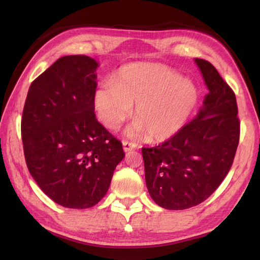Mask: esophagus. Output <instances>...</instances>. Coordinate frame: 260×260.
Segmentation results:
<instances>
[{"instance_id": "1", "label": "esophagus", "mask_w": 260, "mask_h": 260, "mask_svg": "<svg viewBox=\"0 0 260 260\" xmlns=\"http://www.w3.org/2000/svg\"><path fill=\"white\" fill-rule=\"evenodd\" d=\"M123 147H124V151L125 152H129L132 150H134V148H136L137 144H136V143H133V142L124 141L123 142Z\"/></svg>"}]
</instances>
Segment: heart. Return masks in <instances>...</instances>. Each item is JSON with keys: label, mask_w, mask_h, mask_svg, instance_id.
<instances>
[{"label": "heart", "mask_w": 260, "mask_h": 260, "mask_svg": "<svg viewBox=\"0 0 260 260\" xmlns=\"http://www.w3.org/2000/svg\"><path fill=\"white\" fill-rule=\"evenodd\" d=\"M199 99L197 86L176 71L157 63L127 64L113 85H103L93 95L98 119L109 129H118L133 112L136 120L128 135L152 142L167 141L183 127Z\"/></svg>", "instance_id": "heart-1"}]
</instances>
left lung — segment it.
Masks as SVG:
<instances>
[{"mask_svg":"<svg viewBox=\"0 0 260 260\" xmlns=\"http://www.w3.org/2000/svg\"><path fill=\"white\" fill-rule=\"evenodd\" d=\"M209 89L193 120L154 147H143L145 181L159 207L184 210L212 194L233 165L240 137L234 90L207 60L196 59Z\"/></svg>","mask_w":260,"mask_h":260,"instance_id":"obj_1","label":"left lung"}]
</instances>
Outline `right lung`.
Segmentation results:
<instances>
[{
  "label": "right lung",
  "instance_id": "add662e5",
  "mask_svg": "<svg viewBox=\"0 0 260 260\" xmlns=\"http://www.w3.org/2000/svg\"><path fill=\"white\" fill-rule=\"evenodd\" d=\"M96 60L64 56L32 81L21 120L29 172L56 203L95 206L124 158L121 142L96 118Z\"/></svg>",
  "mask_w": 260,
  "mask_h": 260
}]
</instances>
